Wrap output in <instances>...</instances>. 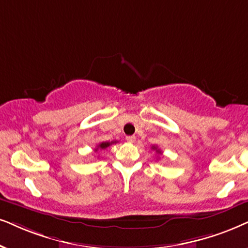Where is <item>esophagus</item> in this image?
<instances>
[{"instance_id":"obj_1","label":"esophagus","mask_w":248,"mask_h":248,"mask_svg":"<svg viewBox=\"0 0 248 248\" xmlns=\"http://www.w3.org/2000/svg\"><path fill=\"white\" fill-rule=\"evenodd\" d=\"M126 140H127V142H129V143H134V142H135V140H136V137H135V136H127V137H126Z\"/></svg>"}]
</instances>
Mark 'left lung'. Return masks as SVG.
<instances>
[{
  "mask_svg": "<svg viewBox=\"0 0 248 248\" xmlns=\"http://www.w3.org/2000/svg\"><path fill=\"white\" fill-rule=\"evenodd\" d=\"M152 149H153V150H155V151H156V152H158V153H161V151H160V150H159V149H156V147H155V146H152Z\"/></svg>",
  "mask_w": 248,
  "mask_h": 248,
  "instance_id": "left-lung-1",
  "label": "left lung"
}]
</instances>
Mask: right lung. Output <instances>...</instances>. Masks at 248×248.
I'll list each match as a JSON object with an SVG mask.
<instances>
[{"label":"right lung","instance_id":"right-lung-1","mask_svg":"<svg viewBox=\"0 0 248 248\" xmlns=\"http://www.w3.org/2000/svg\"><path fill=\"white\" fill-rule=\"evenodd\" d=\"M113 143H115V142H102V143H99L98 145H97V147H96V151H98L99 149L101 150H105L106 147H108L109 145H112V144Z\"/></svg>","mask_w":248,"mask_h":248}]
</instances>
